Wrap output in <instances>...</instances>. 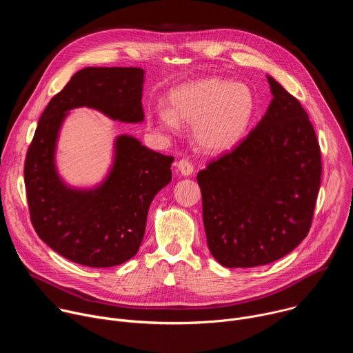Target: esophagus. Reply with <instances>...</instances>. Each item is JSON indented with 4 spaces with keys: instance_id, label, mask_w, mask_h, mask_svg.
Listing matches in <instances>:
<instances>
[{
    "instance_id": "1",
    "label": "esophagus",
    "mask_w": 353,
    "mask_h": 353,
    "mask_svg": "<svg viewBox=\"0 0 353 353\" xmlns=\"http://www.w3.org/2000/svg\"><path fill=\"white\" fill-rule=\"evenodd\" d=\"M177 169H179V172L183 174V176H190L192 172H194V166H192V163L188 161V159H180L179 162H177Z\"/></svg>"
}]
</instances>
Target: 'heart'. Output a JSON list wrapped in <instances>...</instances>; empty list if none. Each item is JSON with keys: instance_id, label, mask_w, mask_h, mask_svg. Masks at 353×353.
<instances>
[{"instance_id": "b5f03b06", "label": "heart", "mask_w": 353, "mask_h": 353, "mask_svg": "<svg viewBox=\"0 0 353 353\" xmlns=\"http://www.w3.org/2000/svg\"><path fill=\"white\" fill-rule=\"evenodd\" d=\"M169 109L152 112L155 123L168 131L179 123L192 125L195 143L210 154L234 149L247 135L257 113L256 96L245 83L218 77L180 85L169 93Z\"/></svg>"}]
</instances>
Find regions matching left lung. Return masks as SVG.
<instances>
[{"label": "left lung", "instance_id": "left-lung-1", "mask_svg": "<svg viewBox=\"0 0 353 353\" xmlns=\"http://www.w3.org/2000/svg\"><path fill=\"white\" fill-rule=\"evenodd\" d=\"M274 94L234 149L196 174L214 259L229 268L274 263L312 226L321 181V150L299 100L268 77Z\"/></svg>", "mask_w": 353, "mask_h": 353}]
</instances>
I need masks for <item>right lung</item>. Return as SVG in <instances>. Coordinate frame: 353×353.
Returning a JSON list of instances; mask_svg holds the SVG:
<instances>
[{"label":"right lung","instance_id":"right-lung-1","mask_svg":"<svg viewBox=\"0 0 353 353\" xmlns=\"http://www.w3.org/2000/svg\"><path fill=\"white\" fill-rule=\"evenodd\" d=\"M143 70L89 67L72 75L44 109L25 159V187L37 236L67 260L93 268L132 259L145 233L154 196L172 180L173 157L150 150L128 135L116 141L110 174L94 190L68 188L54 166L65 112L92 108L113 120L139 123Z\"/></svg>","mask_w":353,"mask_h":353}]
</instances>
